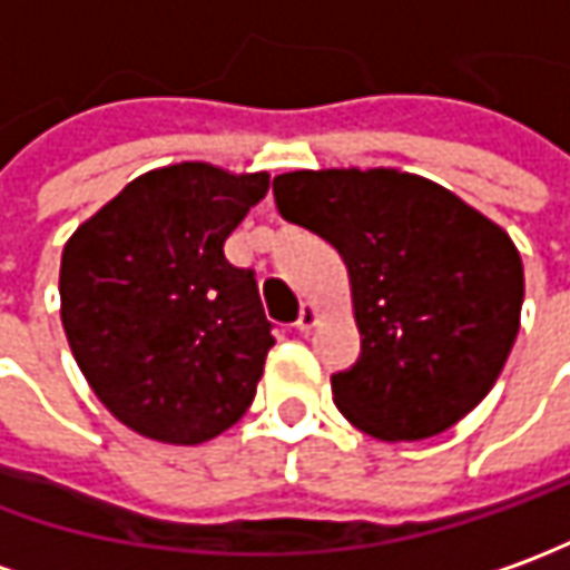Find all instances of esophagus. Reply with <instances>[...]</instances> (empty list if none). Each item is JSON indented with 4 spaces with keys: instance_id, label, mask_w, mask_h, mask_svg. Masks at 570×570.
I'll return each instance as SVG.
<instances>
[{
    "instance_id": "34e87169",
    "label": "esophagus",
    "mask_w": 570,
    "mask_h": 570,
    "mask_svg": "<svg viewBox=\"0 0 570 570\" xmlns=\"http://www.w3.org/2000/svg\"><path fill=\"white\" fill-rule=\"evenodd\" d=\"M316 320H320V307H316V304H304V307H301V316H297V323H294V326H297L301 332H311L313 326H316Z\"/></svg>"
}]
</instances>
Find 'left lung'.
Returning a JSON list of instances; mask_svg holds the SVG:
<instances>
[{"mask_svg": "<svg viewBox=\"0 0 570 570\" xmlns=\"http://www.w3.org/2000/svg\"><path fill=\"white\" fill-rule=\"evenodd\" d=\"M278 216L342 254L361 357L332 399L383 442L445 433L487 399L521 326L524 266L505 232L452 190L395 169L288 171Z\"/></svg>", "mask_w": 570, "mask_h": 570, "instance_id": "1", "label": "left lung"}]
</instances>
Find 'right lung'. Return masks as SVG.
I'll return each mask as SVG.
<instances>
[{
	"mask_svg": "<svg viewBox=\"0 0 570 570\" xmlns=\"http://www.w3.org/2000/svg\"><path fill=\"white\" fill-rule=\"evenodd\" d=\"M269 175L178 163L134 178L65 244L62 326L97 399L140 436L197 445L244 417L273 323L225 238Z\"/></svg>",
	"mask_w": 570,
	"mask_h": 570,
	"instance_id": "right-lung-1",
	"label": "right lung"
}]
</instances>
